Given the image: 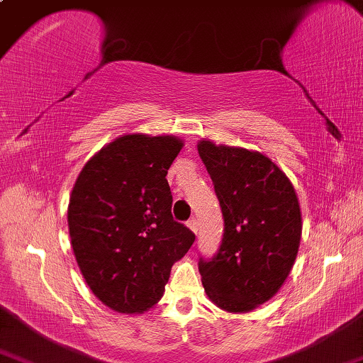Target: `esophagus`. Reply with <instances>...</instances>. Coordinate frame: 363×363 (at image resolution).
I'll use <instances>...</instances> for the list:
<instances>
[{"label":"esophagus","mask_w":363,"mask_h":363,"mask_svg":"<svg viewBox=\"0 0 363 363\" xmlns=\"http://www.w3.org/2000/svg\"><path fill=\"white\" fill-rule=\"evenodd\" d=\"M186 225H188L189 230H191L194 234H198V221H196V218H191V220H189Z\"/></svg>","instance_id":"obj_1"}]
</instances>
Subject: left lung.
Instances as JSON below:
<instances>
[{"label":"left lung","instance_id":"8db88e82","mask_svg":"<svg viewBox=\"0 0 363 363\" xmlns=\"http://www.w3.org/2000/svg\"><path fill=\"white\" fill-rule=\"evenodd\" d=\"M225 220L220 250L201 258L204 290L228 313H250L289 277L300 249L301 208L289 177L258 151L198 143Z\"/></svg>","mask_w":363,"mask_h":363}]
</instances>
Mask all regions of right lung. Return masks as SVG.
Wrapping results in <instances>:
<instances>
[{
	"mask_svg": "<svg viewBox=\"0 0 363 363\" xmlns=\"http://www.w3.org/2000/svg\"><path fill=\"white\" fill-rule=\"evenodd\" d=\"M183 148L174 135L127 133L89 159L68 204V230L89 289L121 314L161 300L175 262L196 236L172 217L167 170Z\"/></svg>",
	"mask_w": 363,
	"mask_h": 363,
	"instance_id": "add662e5",
	"label": "right lung"
}]
</instances>
